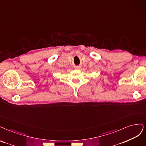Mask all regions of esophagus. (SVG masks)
<instances>
[{
  "mask_svg": "<svg viewBox=\"0 0 146 146\" xmlns=\"http://www.w3.org/2000/svg\"><path fill=\"white\" fill-rule=\"evenodd\" d=\"M74 68L76 69V70H79V69L81 68V66H80V65H77V66L74 67Z\"/></svg>",
  "mask_w": 146,
  "mask_h": 146,
  "instance_id": "1",
  "label": "esophagus"
}]
</instances>
